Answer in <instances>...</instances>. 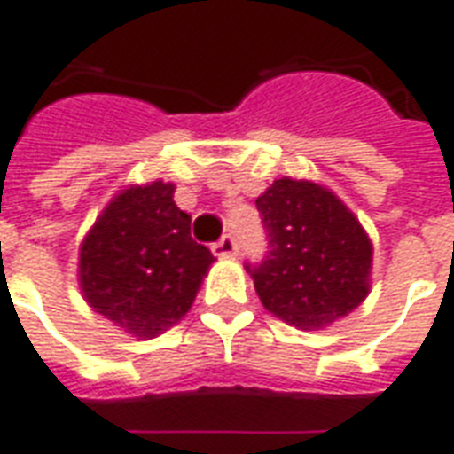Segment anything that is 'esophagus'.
<instances>
[{
  "instance_id": "obj_1",
  "label": "esophagus",
  "mask_w": 454,
  "mask_h": 454,
  "mask_svg": "<svg viewBox=\"0 0 454 454\" xmlns=\"http://www.w3.org/2000/svg\"><path fill=\"white\" fill-rule=\"evenodd\" d=\"M213 254L217 258H227V255L237 254V241L231 239V237H223L220 241H215L213 244Z\"/></svg>"
}]
</instances>
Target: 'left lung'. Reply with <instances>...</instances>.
<instances>
[{
  "mask_svg": "<svg viewBox=\"0 0 454 454\" xmlns=\"http://www.w3.org/2000/svg\"><path fill=\"white\" fill-rule=\"evenodd\" d=\"M255 206L270 251L247 270L275 318L299 330H325L361 306L371 292L373 244L328 186L282 176Z\"/></svg>",
  "mask_w": 454,
  "mask_h": 454,
  "instance_id": "1",
  "label": "left lung"
}]
</instances>
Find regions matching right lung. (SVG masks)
I'll use <instances>...</instances> for the list:
<instances>
[{"mask_svg":"<svg viewBox=\"0 0 454 454\" xmlns=\"http://www.w3.org/2000/svg\"><path fill=\"white\" fill-rule=\"evenodd\" d=\"M213 263V254L191 239L175 184H131L81 241L78 287L102 318L136 340H153L189 313Z\"/></svg>","mask_w":454,"mask_h":454,"instance_id":"add662e5","label":"right lung"}]
</instances>
